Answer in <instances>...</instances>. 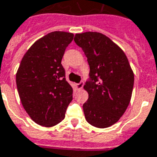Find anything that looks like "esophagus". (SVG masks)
<instances>
[{"label":"esophagus","mask_w":157,"mask_h":157,"mask_svg":"<svg viewBox=\"0 0 157 157\" xmlns=\"http://www.w3.org/2000/svg\"><path fill=\"white\" fill-rule=\"evenodd\" d=\"M85 85V83H84V81H81L80 83H78V84H77L76 85V88L78 90H81L83 88V86Z\"/></svg>","instance_id":"obj_1"}]
</instances>
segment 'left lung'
<instances>
[{"instance_id": "1", "label": "left lung", "mask_w": 157, "mask_h": 157, "mask_svg": "<svg viewBox=\"0 0 157 157\" xmlns=\"http://www.w3.org/2000/svg\"><path fill=\"white\" fill-rule=\"evenodd\" d=\"M90 66L84 85L89 98L83 105L86 121L98 128L109 127L121 119L131 101L134 74L121 48L99 32L76 34Z\"/></svg>"}]
</instances>
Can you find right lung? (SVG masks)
Segmentation results:
<instances>
[{
  "mask_svg": "<svg viewBox=\"0 0 157 157\" xmlns=\"http://www.w3.org/2000/svg\"><path fill=\"white\" fill-rule=\"evenodd\" d=\"M73 34L54 31L31 45L16 73V84L23 107L33 121L50 127L64 120L72 100V88L66 80L61 65Z\"/></svg>",
  "mask_w": 157,
  "mask_h": 157,
  "instance_id": "right-lung-1",
  "label": "right lung"
}]
</instances>
